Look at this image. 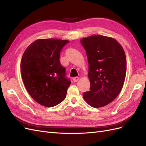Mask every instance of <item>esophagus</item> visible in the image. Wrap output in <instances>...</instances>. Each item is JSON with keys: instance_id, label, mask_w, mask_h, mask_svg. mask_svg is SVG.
Masks as SVG:
<instances>
[{"instance_id": "1", "label": "esophagus", "mask_w": 146, "mask_h": 146, "mask_svg": "<svg viewBox=\"0 0 146 146\" xmlns=\"http://www.w3.org/2000/svg\"><path fill=\"white\" fill-rule=\"evenodd\" d=\"M78 80H79V78L78 77H74L73 78V81L74 82H77Z\"/></svg>"}]
</instances>
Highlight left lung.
Segmentation results:
<instances>
[{
	"instance_id": "8db88e82",
	"label": "left lung",
	"mask_w": 146,
	"mask_h": 146,
	"mask_svg": "<svg viewBox=\"0 0 146 146\" xmlns=\"http://www.w3.org/2000/svg\"><path fill=\"white\" fill-rule=\"evenodd\" d=\"M80 42L86 53L91 85L83 98L92 107H104L122 89L127 72L125 52L115 39L103 35L83 38Z\"/></svg>"
}]
</instances>
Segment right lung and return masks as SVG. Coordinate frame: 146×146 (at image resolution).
I'll return each instance as SVG.
<instances>
[{"label": "right lung", "mask_w": 146, "mask_h": 146, "mask_svg": "<svg viewBox=\"0 0 146 146\" xmlns=\"http://www.w3.org/2000/svg\"><path fill=\"white\" fill-rule=\"evenodd\" d=\"M68 40L38 39L26 48L22 57L21 72L24 86L40 105L52 107L66 98L70 81L60 62V53Z\"/></svg>", "instance_id": "right-lung-1"}]
</instances>
